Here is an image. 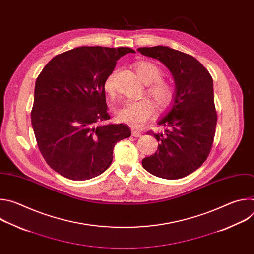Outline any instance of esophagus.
Instances as JSON below:
<instances>
[{"instance_id": "obj_1", "label": "esophagus", "mask_w": 254, "mask_h": 254, "mask_svg": "<svg viewBox=\"0 0 254 254\" xmlns=\"http://www.w3.org/2000/svg\"><path fill=\"white\" fill-rule=\"evenodd\" d=\"M131 135H132V136H135V137H139V136L141 135V133H140L138 130L131 129Z\"/></svg>"}]
</instances>
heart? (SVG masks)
I'll return each instance as SVG.
<instances>
[{
	"label": "heart",
	"instance_id": "heart-1",
	"mask_svg": "<svg viewBox=\"0 0 254 254\" xmlns=\"http://www.w3.org/2000/svg\"><path fill=\"white\" fill-rule=\"evenodd\" d=\"M139 79L146 84H150L147 91L160 108H167L175 98V88L165 80L160 79L162 70L150 61H137L133 65ZM116 72L108 75L103 83L104 91L108 95L116 92L115 85ZM155 113V107L149 99L129 100L125 102L116 112L120 122L128 124L132 127H141Z\"/></svg>",
	"mask_w": 254,
	"mask_h": 254
}]
</instances>
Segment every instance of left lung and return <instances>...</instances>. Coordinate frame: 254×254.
<instances>
[{"mask_svg":"<svg viewBox=\"0 0 254 254\" xmlns=\"http://www.w3.org/2000/svg\"><path fill=\"white\" fill-rule=\"evenodd\" d=\"M142 55L161 61L175 81V98L170 111L159 122L166 127L153 134L160 142L157 152L141 164L154 176L176 180L202 166L210 154L217 124L213 79L193 56L167 46L141 47Z\"/></svg>","mask_w":254,"mask_h":254,"instance_id":"left-lung-1","label":"left lung"}]
</instances>
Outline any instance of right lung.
I'll list each match as a JSON object with an SVG mask.
<instances>
[{
    "mask_svg": "<svg viewBox=\"0 0 254 254\" xmlns=\"http://www.w3.org/2000/svg\"><path fill=\"white\" fill-rule=\"evenodd\" d=\"M128 47L82 46L52 58L35 83L33 130L46 163L61 176L84 181L113 162L116 143L130 136L124 124H107L103 83Z\"/></svg>",
    "mask_w": 254,
    "mask_h": 254,
    "instance_id": "1",
    "label": "right lung"
}]
</instances>
